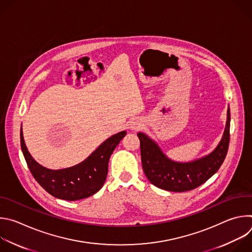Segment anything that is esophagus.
I'll use <instances>...</instances> for the list:
<instances>
[{
	"label": "esophagus",
	"mask_w": 252,
	"mask_h": 252,
	"mask_svg": "<svg viewBox=\"0 0 252 252\" xmlns=\"http://www.w3.org/2000/svg\"><path fill=\"white\" fill-rule=\"evenodd\" d=\"M132 129H138L140 127V125L139 124H133L131 126H130Z\"/></svg>",
	"instance_id": "1"
}]
</instances>
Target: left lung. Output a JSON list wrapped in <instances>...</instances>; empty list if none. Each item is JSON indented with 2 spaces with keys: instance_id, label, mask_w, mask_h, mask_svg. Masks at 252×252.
Returning <instances> with one entry per match:
<instances>
[{
  "instance_id": "8db88e82",
  "label": "left lung",
  "mask_w": 252,
  "mask_h": 252,
  "mask_svg": "<svg viewBox=\"0 0 252 252\" xmlns=\"http://www.w3.org/2000/svg\"><path fill=\"white\" fill-rule=\"evenodd\" d=\"M230 111L223 136L210 155L187 163L175 162L167 158L157 143L145 133L138 132L142 168L149 181L156 187L175 192L194 189L204 184L221 166L229 146Z\"/></svg>"
}]
</instances>
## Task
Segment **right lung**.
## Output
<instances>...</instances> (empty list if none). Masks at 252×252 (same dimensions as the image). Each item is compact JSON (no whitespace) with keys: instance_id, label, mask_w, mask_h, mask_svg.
I'll list each match as a JSON object with an SVG mask.
<instances>
[{"instance_id":"right-lung-1","label":"right lung","mask_w":252,"mask_h":252,"mask_svg":"<svg viewBox=\"0 0 252 252\" xmlns=\"http://www.w3.org/2000/svg\"><path fill=\"white\" fill-rule=\"evenodd\" d=\"M126 134V131H121L111 136L83 162L59 170L46 168L32 158L25 145L22 128L21 148L31 173L46 191L57 198L79 200L94 194L102 188L110 158Z\"/></svg>"}]
</instances>
